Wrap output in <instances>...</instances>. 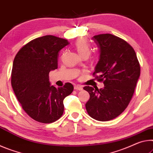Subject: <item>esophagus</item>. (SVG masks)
<instances>
[{
	"label": "esophagus",
	"instance_id": "obj_1",
	"mask_svg": "<svg viewBox=\"0 0 153 153\" xmlns=\"http://www.w3.org/2000/svg\"><path fill=\"white\" fill-rule=\"evenodd\" d=\"M74 89L76 90H79V91H82V87L81 85H74Z\"/></svg>",
	"mask_w": 153,
	"mask_h": 153
}]
</instances>
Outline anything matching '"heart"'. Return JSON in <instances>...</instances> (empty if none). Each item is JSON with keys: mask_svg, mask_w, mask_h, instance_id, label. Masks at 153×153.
I'll return each instance as SVG.
<instances>
[{"mask_svg": "<svg viewBox=\"0 0 153 153\" xmlns=\"http://www.w3.org/2000/svg\"><path fill=\"white\" fill-rule=\"evenodd\" d=\"M75 49H76L78 53L81 57L87 56L88 57L91 51V47L85 39H78L74 43Z\"/></svg>", "mask_w": 153, "mask_h": 153, "instance_id": "1", "label": "heart"}]
</instances>
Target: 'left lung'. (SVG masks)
<instances>
[{"label":"left lung","instance_id":"left-lung-1","mask_svg":"<svg viewBox=\"0 0 153 153\" xmlns=\"http://www.w3.org/2000/svg\"><path fill=\"white\" fill-rule=\"evenodd\" d=\"M99 49V61L94 75L103 81V88L85 86L90 98L85 104L89 115L100 121L116 118L128 106L140 75L136 53L124 40L111 34L94 36Z\"/></svg>","mask_w":153,"mask_h":153}]
</instances>
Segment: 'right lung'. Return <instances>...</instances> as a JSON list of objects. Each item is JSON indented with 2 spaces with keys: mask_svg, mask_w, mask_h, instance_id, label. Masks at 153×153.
I'll use <instances>...</instances> for the list:
<instances>
[{
  "mask_svg": "<svg viewBox=\"0 0 153 153\" xmlns=\"http://www.w3.org/2000/svg\"><path fill=\"white\" fill-rule=\"evenodd\" d=\"M69 44L51 35L32 40L17 52L11 72V85L24 111L35 121L51 123L63 114V101L74 89L71 83L51 85L49 72L57 68L59 52Z\"/></svg>",
  "mask_w": 153,
  "mask_h": 153,
  "instance_id": "1",
  "label": "right lung"
}]
</instances>
